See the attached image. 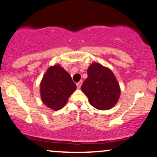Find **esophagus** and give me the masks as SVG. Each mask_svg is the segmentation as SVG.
<instances>
[{
  "label": "esophagus",
  "instance_id": "obj_1",
  "mask_svg": "<svg viewBox=\"0 0 157 157\" xmlns=\"http://www.w3.org/2000/svg\"><path fill=\"white\" fill-rule=\"evenodd\" d=\"M81 85H82V81L78 82V83H77V88L80 89V86H81Z\"/></svg>",
  "mask_w": 157,
  "mask_h": 157
}]
</instances>
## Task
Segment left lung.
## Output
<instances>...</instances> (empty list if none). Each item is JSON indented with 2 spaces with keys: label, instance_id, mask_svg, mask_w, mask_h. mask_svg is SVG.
Returning a JSON list of instances; mask_svg holds the SVG:
<instances>
[{
  "label": "left lung",
  "instance_id": "left-lung-1",
  "mask_svg": "<svg viewBox=\"0 0 157 157\" xmlns=\"http://www.w3.org/2000/svg\"><path fill=\"white\" fill-rule=\"evenodd\" d=\"M88 77L81 86L90 105L98 110H109L117 103L120 88L113 72L99 63H92L87 71Z\"/></svg>",
  "mask_w": 157,
  "mask_h": 157
}]
</instances>
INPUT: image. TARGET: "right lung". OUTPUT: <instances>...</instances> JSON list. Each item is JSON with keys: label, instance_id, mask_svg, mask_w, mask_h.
<instances>
[{"label": "right lung", "instance_id": "1", "mask_svg": "<svg viewBox=\"0 0 157 157\" xmlns=\"http://www.w3.org/2000/svg\"><path fill=\"white\" fill-rule=\"evenodd\" d=\"M40 86L44 104L54 110L63 108L70 95L77 89L70 74L59 65L49 67Z\"/></svg>", "mask_w": 157, "mask_h": 157}]
</instances>
